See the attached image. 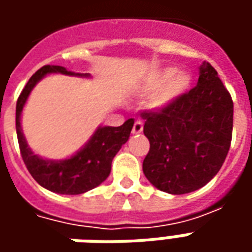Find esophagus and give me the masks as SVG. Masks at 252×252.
<instances>
[{
    "label": "esophagus",
    "instance_id": "obj_1",
    "mask_svg": "<svg viewBox=\"0 0 252 252\" xmlns=\"http://www.w3.org/2000/svg\"><path fill=\"white\" fill-rule=\"evenodd\" d=\"M143 131V123L142 121H136L135 124H133V128H132V133H140Z\"/></svg>",
    "mask_w": 252,
    "mask_h": 252
}]
</instances>
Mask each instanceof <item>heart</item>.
Here are the masks:
<instances>
[{"label":"heart","mask_w":252,"mask_h":252,"mask_svg":"<svg viewBox=\"0 0 252 252\" xmlns=\"http://www.w3.org/2000/svg\"><path fill=\"white\" fill-rule=\"evenodd\" d=\"M191 79L186 72H178L177 68L169 67L162 71L157 72L146 85V92L153 93L157 92L164 83H166L163 88L157 93L153 98L154 108H163L170 102H173L175 98H178L181 94H184L189 89Z\"/></svg>","instance_id":"1"}]
</instances>
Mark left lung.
I'll use <instances>...</instances> for the list:
<instances>
[{"label":"left lung","instance_id":"left-lung-1","mask_svg":"<svg viewBox=\"0 0 252 252\" xmlns=\"http://www.w3.org/2000/svg\"><path fill=\"white\" fill-rule=\"evenodd\" d=\"M142 117L150 140L143 173L157 189L186 194L221 169L232 139L233 102L209 63L200 67L194 88Z\"/></svg>","mask_w":252,"mask_h":252}]
</instances>
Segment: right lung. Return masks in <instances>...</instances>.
Listing matches in <instances>:
<instances>
[{
  "label": "right lung",
  "instance_id": "right-lung-1",
  "mask_svg": "<svg viewBox=\"0 0 252 252\" xmlns=\"http://www.w3.org/2000/svg\"><path fill=\"white\" fill-rule=\"evenodd\" d=\"M51 72L89 77V74L68 71L62 66L47 64L39 68L30 78L16 104V131L20 153L27 169L39 185L59 194H82L102 184L109 177L112 160L116 154L119 153L121 146L126 144L129 139L133 119H128L120 126H98V129L94 132L86 146L75 155H72L71 158L63 160H48L40 158L28 147L21 131L20 120L31 90L35 88V85L41 78Z\"/></svg>",
  "mask_w": 252,
  "mask_h": 252
}]
</instances>
